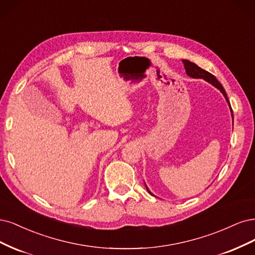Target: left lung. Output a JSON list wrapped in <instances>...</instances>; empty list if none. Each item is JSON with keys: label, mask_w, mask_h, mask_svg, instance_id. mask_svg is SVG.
Segmentation results:
<instances>
[{"label": "left lung", "mask_w": 255, "mask_h": 255, "mask_svg": "<svg viewBox=\"0 0 255 255\" xmlns=\"http://www.w3.org/2000/svg\"><path fill=\"white\" fill-rule=\"evenodd\" d=\"M182 61H183V63H184V68H185V72H186V75H187V76H190V77H192V78H200V79H204L205 81H208L209 84H211L212 86H214L215 88H217V89L219 90V91L224 94L227 103L230 105L229 100H228V96H227V93H226V91H225L224 87L220 85L219 81L216 79V77H215L214 75H213V74H211V73H209L208 71H205V70L201 69V68L198 67V65H197L196 63H194V62H192V61H190V60L184 59V60H182ZM232 117H233V116H232ZM145 185H146V184H145ZM146 188H147V191H148V193H149L150 195L154 196V195L149 191V188L147 187V185H146Z\"/></svg>", "instance_id": "8db88e82"}]
</instances>
